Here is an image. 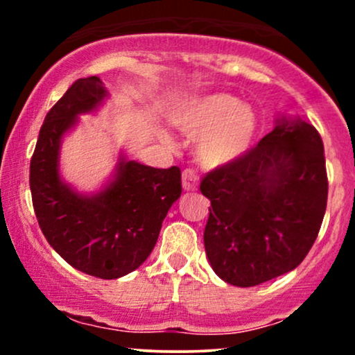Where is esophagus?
I'll return each mask as SVG.
<instances>
[{"label":"esophagus","mask_w":355,"mask_h":355,"mask_svg":"<svg viewBox=\"0 0 355 355\" xmlns=\"http://www.w3.org/2000/svg\"><path fill=\"white\" fill-rule=\"evenodd\" d=\"M182 185H183V190L187 191H193L198 189V175L195 170H183L182 173Z\"/></svg>","instance_id":"esophagus-1"}]
</instances>
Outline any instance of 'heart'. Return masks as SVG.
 I'll list each match as a JSON object with an SVG mask.
<instances>
[{
  "label": "heart",
  "instance_id": "1",
  "mask_svg": "<svg viewBox=\"0 0 355 355\" xmlns=\"http://www.w3.org/2000/svg\"><path fill=\"white\" fill-rule=\"evenodd\" d=\"M190 135H198L197 158L202 165L222 166L247 152L255 137L257 118L248 107L225 93L191 100L178 116Z\"/></svg>",
  "mask_w": 355,
  "mask_h": 355
}]
</instances>
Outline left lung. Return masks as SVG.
<instances>
[{
    "mask_svg": "<svg viewBox=\"0 0 355 355\" xmlns=\"http://www.w3.org/2000/svg\"><path fill=\"white\" fill-rule=\"evenodd\" d=\"M200 190L211 203L205 252L220 279L254 287L287 274L312 248L327 207L319 132L277 120L254 148L207 173Z\"/></svg>",
    "mask_w": 355,
    "mask_h": 355,
    "instance_id": "left-lung-1",
    "label": "left lung"
}]
</instances>
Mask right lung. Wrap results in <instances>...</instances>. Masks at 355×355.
Here are the masks:
<instances>
[{
    "label": "right lung",
    "mask_w": 355,
    "mask_h": 355,
    "mask_svg": "<svg viewBox=\"0 0 355 355\" xmlns=\"http://www.w3.org/2000/svg\"><path fill=\"white\" fill-rule=\"evenodd\" d=\"M107 89L98 76L80 78L46 113L30 164V189L48 243L83 274L118 279L152 254L162 222L182 193L178 166L153 168L120 157L100 193H76L60 178L61 137L78 115L96 110Z\"/></svg>",
    "instance_id": "add662e5"
}]
</instances>
